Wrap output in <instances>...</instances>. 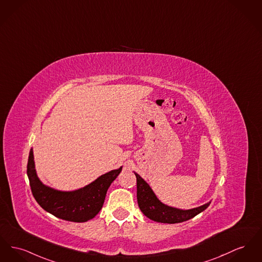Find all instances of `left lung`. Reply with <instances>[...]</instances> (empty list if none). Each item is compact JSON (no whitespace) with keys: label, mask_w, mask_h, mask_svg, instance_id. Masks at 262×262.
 <instances>
[{"label":"left lung","mask_w":262,"mask_h":262,"mask_svg":"<svg viewBox=\"0 0 262 262\" xmlns=\"http://www.w3.org/2000/svg\"><path fill=\"white\" fill-rule=\"evenodd\" d=\"M135 174L137 177V198L139 209L143 215L154 222L163 224L182 223L200 214L211 204L210 201L202 206L189 210L171 207L159 200L146 181L138 173L135 172Z\"/></svg>","instance_id":"8db88e82"}]
</instances>
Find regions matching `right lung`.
<instances>
[{"instance_id":"right-lung-1","label":"right lung","mask_w":262,"mask_h":262,"mask_svg":"<svg viewBox=\"0 0 262 262\" xmlns=\"http://www.w3.org/2000/svg\"><path fill=\"white\" fill-rule=\"evenodd\" d=\"M122 169L123 166L111 170L99 176L90 184L77 190H57L43 184L38 178L34 164L33 148H31L27 173L32 195L43 210L65 221L84 223L96 216L101 211L110 185Z\"/></svg>"}]
</instances>
